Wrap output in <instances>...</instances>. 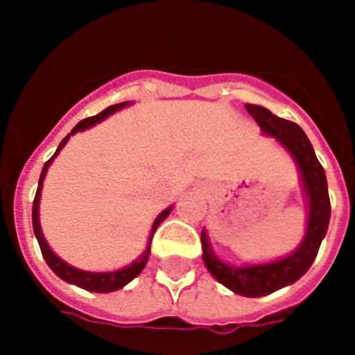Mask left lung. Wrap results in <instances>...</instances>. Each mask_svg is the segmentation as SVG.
Wrapping results in <instances>:
<instances>
[{
  "label": "left lung",
  "mask_w": 355,
  "mask_h": 355,
  "mask_svg": "<svg viewBox=\"0 0 355 355\" xmlns=\"http://www.w3.org/2000/svg\"><path fill=\"white\" fill-rule=\"evenodd\" d=\"M245 108L259 124L264 135L277 138L278 144L286 147V150L293 155L300 168L301 184L308 198V220L303 241L294 252L273 263L250 264V266H231L223 263L215 256L205 230L201 231L203 261L208 271L233 293L245 297H261L291 286L310 270L319 252L320 241L327 233L331 203L327 194L326 171L303 129L294 122L277 117L264 107L248 103Z\"/></svg>",
  "instance_id": "8db88e82"
}]
</instances>
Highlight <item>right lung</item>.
Masks as SVG:
<instances>
[{
    "instance_id": "1",
    "label": "right lung",
    "mask_w": 355,
    "mask_h": 355,
    "mask_svg": "<svg viewBox=\"0 0 355 355\" xmlns=\"http://www.w3.org/2000/svg\"><path fill=\"white\" fill-rule=\"evenodd\" d=\"M129 101H124V103H117V105H112V107H108L107 110H103L101 114L94 115V117H89V119H84V121L78 122L75 128L71 129V132H69L68 137L64 138V140L59 144L58 150H55V154L52 155L51 159H49L47 162H45V166H43L42 170V175H40V180H38V189H36V194H35V201H33V231H35V236L36 240H38L40 243V250H42V256L43 259H45V263L49 264V268H51L52 271H54L55 275H58L61 280H64V282L68 284H73V286H78L82 287V289L85 291H92V293H112V291H117V289H122V287L125 286V284H129L135 277H138V275L141 273V270L145 268V264H147L148 261V256H150V243H152V236H154L155 230L159 227V224L164 220V218L168 217V215L171 214V210H173V207L166 208V210H162L161 214L157 215V218L154 220V224H152V230H150V236H148V243H147V248L144 250V254H141L140 257H138L135 263H131L129 266L122 268V270H117V271H107V273H94V271H84V270H78V268H73L69 266V264H66L64 261L59 259L58 256H55L54 252L51 250V247H49L47 240L43 238V233H42V226H40V217H38V207H40V196H42V187H43V180H45V175H47V170L49 166L52 164V161L55 159V155L61 152V148L64 147L66 141H68V138L71 137V135H75L77 131H84V129L91 128V125H94L96 122H101L103 119H107L108 115L114 114V112L121 110V108L128 107Z\"/></svg>"
}]
</instances>
